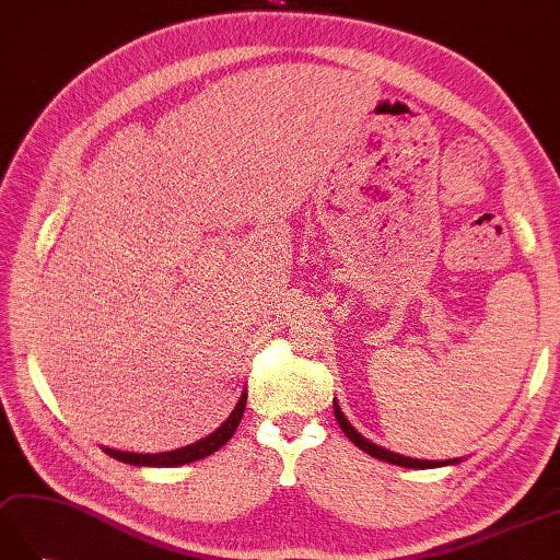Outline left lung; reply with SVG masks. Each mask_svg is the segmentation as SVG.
<instances>
[{
	"instance_id": "left-lung-1",
	"label": "left lung",
	"mask_w": 560,
	"mask_h": 560,
	"mask_svg": "<svg viewBox=\"0 0 560 560\" xmlns=\"http://www.w3.org/2000/svg\"><path fill=\"white\" fill-rule=\"evenodd\" d=\"M334 415H336V422H339V427L343 429V434H346L350 441H353V444H355L358 448L370 453L372 458H380V460H384V463H394V465H402V467H441V465L458 463V460H415V458L400 456V453H392V451H386V448H382V446L372 444V441H368L362 434H358L355 429H353V424H350V422L346 420V415L341 412L339 402H336V400H334Z\"/></svg>"
}]
</instances>
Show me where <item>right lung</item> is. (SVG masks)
<instances>
[{
    "label": "right lung",
    "mask_w": 560,
    "mask_h": 560,
    "mask_svg": "<svg viewBox=\"0 0 560 560\" xmlns=\"http://www.w3.org/2000/svg\"><path fill=\"white\" fill-rule=\"evenodd\" d=\"M245 400H248V392H243L241 400L236 402V408L226 418V422L221 424L217 432H212L210 436H205L200 441H195L190 446L184 448H176V451H168V453H124V451H114V448H104V453H109L112 458L121 460V463H131V465H148V467H174V465H186L192 460H200L212 456L214 451H219L221 446L226 444V441L236 432L241 418H243V410H245Z\"/></svg>",
    "instance_id": "1"
}]
</instances>
